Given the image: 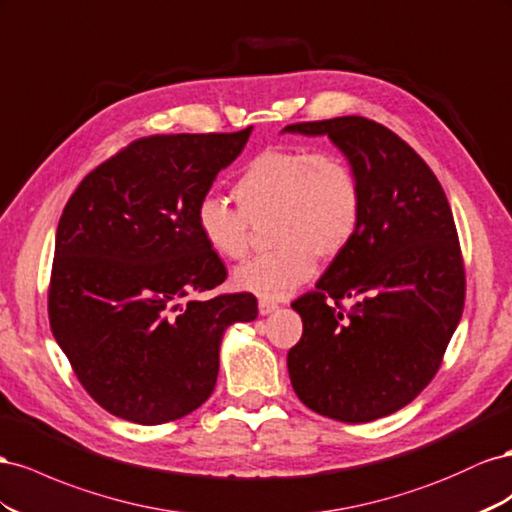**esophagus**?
<instances>
[{"instance_id": "1", "label": "esophagus", "mask_w": 512, "mask_h": 512, "mask_svg": "<svg viewBox=\"0 0 512 512\" xmlns=\"http://www.w3.org/2000/svg\"><path fill=\"white\" fill-rule=\"evenodd\" d=\"M279 309V304L272 302V300H259V315H270Z\"/></svg>"}]
</instances>
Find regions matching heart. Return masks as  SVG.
<instances>
[{
    "label": "heart",
    "instance_id": "obj_1",
    "mask_svg": "<svg viewBox=\"0 0 512 512\" xmlns=\"http://www.w3.org/2000/svg\"><path fill=\"white\" fill-rule=\"evenodd\" d=\"M238 208L208 195L197 206V229L210 251L240 259L251 246L253 225L272 218L279 246L238 266V289L261 300H283L311 281L317 259L337 257L356 236L362 191L341 156L306 148L266 150L244 167L233 186Z\"/></svg>",
    "mask_w": 512,
    "mask_h": 512
}]
</instances>
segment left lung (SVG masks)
<instances>
[{
    "instance_id": "left-lung-1",
    "label": "left lung",
    "mask_w": 512,
    "mask_h": 512,
    "mask_svg": "<svg viewBox=\"0 0 512 512\" xmlns=\"http://www.w3.org/2000/svg\"><path fill=\"white\" fill-rule=\"evenodd\" d=\"M328 137L362 191L352 242L291 309L302 339L287 369L298 399L341 422H371L416 399L463 313L465 274L442 184L410 145L360 115L285 126ZM341 297H358L352 314Z\"/></svg>"
}]
</instances>
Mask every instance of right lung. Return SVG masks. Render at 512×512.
<instances>
[{"mask_svg":"<svg viewBox=\"0 0 512 512\" xmlns=\"http://www.w3.org/2000/svg\"><path fill=\"white\" fill-rule=\"evenodd\" d=\"M253 133L156 135L87 173L55 233L49 321L90 397L113 416L163 425L206 403L251 294L188 298L227 279L197 206Z\"/></svg>","mask_w":512,"mask_h":512,"instance_id":"1","label":"right lung"}]
</instances>
